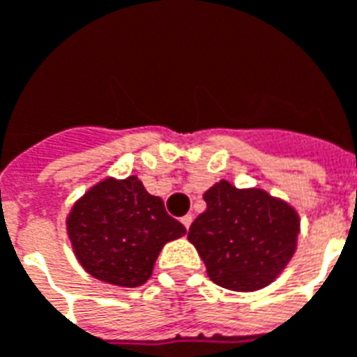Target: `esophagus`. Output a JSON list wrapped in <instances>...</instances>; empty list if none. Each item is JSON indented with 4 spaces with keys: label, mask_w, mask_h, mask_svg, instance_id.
I'll return each instance as SVG.
<instances>
[{
    "label": "esophagus",
    "mask_w": 357,
    "mask_h": 357,
    "mask_svg": "<svg viewBox=\"0 0 357 357\" xmlns=\"http://www.w3.org/2000/svg\"><path fill=\"white\" fill-rule=\"evenodd\" d=\"M181 224L185 225V229H189L191 224H193V216H191V214H185V216L181 218Z\"/></svg>",
    "instance_id": "1"
}]
</instances>
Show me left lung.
Wrapping results in <instances>:
<instances>
[{"instance_id": "obj_1", "label": "left lung", "mask_w": 357, "mask_h": 357, "mask_svg": "<svg viewBox=\"0 0 357 357\" xmlns=\"http://www.w3.org/2000/svg\"><path fill=\"white\" fill-rule=\"evenodd\" d=\"M206 210L189 227L208 277L229 291H258L275 279L296 250V210L262 189L222 179L204 193Z\"/></svg>"}]
</instances>
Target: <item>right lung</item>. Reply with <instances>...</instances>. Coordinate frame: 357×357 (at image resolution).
Here are the masks:
<instances>
[{
	"instance_id": "right-lung-1",
	"label": "right lung",
	"mask_w": 357,
	"mask_h": 357,
	"mask_svg": "<svg viewBox=\"0 0 357 357\" xmlns=\"http://www.w3.org/2000/svg\"><path fill=\"white\" fill-rule=\"evenodd\" d=\"M74 255L89 275L118 287H139L153 273L168 241L185 235L160 197L139 179H105L89 189L66 218Z\"/></svg>"
}]
</instances>
